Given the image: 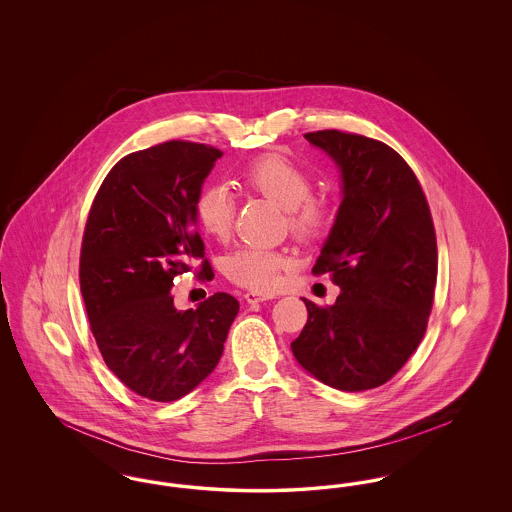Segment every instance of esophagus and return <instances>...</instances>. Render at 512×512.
Segmentation results:
<instances>
[{"mask_svg": "<svg viewBox=\"0 0 512 512\" xmlns=\"http://www.w3.org/2000/svg\"><path fill=\"white\" fill-rule=\"evenodd\" d=\"M244 297L247 303H263V301L272 299L274 295H272V293L247 292L245 293Z\"/></svg>", "mask_w": 512, "mask_h": 512, "instance_id": "34e87169", "label": "esophagus"}]
</instances>
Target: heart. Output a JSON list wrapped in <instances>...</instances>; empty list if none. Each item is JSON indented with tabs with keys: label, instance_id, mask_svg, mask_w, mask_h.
Segmentation results:
<instances>
[{
	"label": "heart",
	"instance_id": "obj_1",
	"mask_svg": "<svg viewBox=\"0 0 512 512\" xmlns=\"http://www.w3.org/2000/svg\"><path fill=\"white\" fill-rule=\"evenodd\" d=\"M245 190L263 195L286 211V222L293 238L313 244L326 236L332 226V205L313 195V178L284 155L268 153L251 161L240 174ZM199 228L215 238L226 240L236 217V197L224 184H209L199 190L194 203ZM292 268V259L265 247H242L224 261V274L234 284L253 290H274L282 274Z\"/></svg>",
	"mask_w": 512,
	"mask_h": 512
}]
</instances>
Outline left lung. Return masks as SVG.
<instances>
[{
  "mask_svg": "<svg viewBox=\"0 0 512 512\" xmlns=\"http://www.w3.org/2000/svg\"><path fill=\"white\" fill-rule=\"evenodd\" d=\"M305 138L341 169L343 201L313 267L341 293L332 307L303 299L309 318L293 355L330 388L372 390L424 338L438 278L434 220L413 169L384 142L340 130Z\"/></svg>",
  "mask_w": 512,
  "mask_h": 512,
  "instance_id": "8db88e82",
  "label": "left lung"
}]
</instances>
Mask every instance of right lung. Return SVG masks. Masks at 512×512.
Instances as JSON below:
<instances>
[{
	"label": "right lung",
	"instance_id": "right-lung-1",
	"mask_svg": "<svg viewBox=\"0 0 512 512\" xmlns=\"http://www.w3.org/2000/svg\"><path fill=\"white\" fill-rule=\"evenodd\" d=\"M222 151L171 140L128 153L105 176L80 249V292L105 365L128 390L169 403L219 365L240 303L219 292L176 311L172 280H213L195 197Z\"/></svg>",
	"mask_w": 512,
	"mask_h": 512
}]
</instances>
